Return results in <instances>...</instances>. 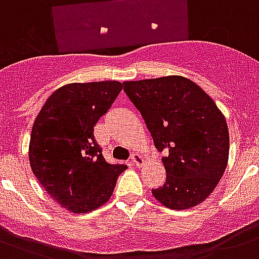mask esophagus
<instances>
[{
    "label": "esophagus",
    "mask_w": 259,
    "mask_h": 259,
    "mask_svg": "<svg viewBox=\"0 0 259 259\" xmlns=\"http://www.w3.org/2000/svg\"><path fill=\"white\" fill-rule=\"evenodd\" d=\"M132 162H133L136 166H141L142 162H144V158H142L138 153H133L132 154Z\"/></svg>",
    "instance_id": "obj_1"
}]
</instances>
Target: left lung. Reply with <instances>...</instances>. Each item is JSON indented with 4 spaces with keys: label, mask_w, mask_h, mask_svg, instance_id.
<instances>
[{
    "label": "left lung",
    "mask_w": 259,
    "mask_h": 259,
    "mask_svg": "<svg viewBox=\"0 0 259 259\" xmlns=\"http://www.w3.org/2000/svg\"><path fill=\"white\" fill-rule=\"evenodd\" d=\"M123 91L141 113L162 162L165 183L152 189L172 209L199 204L212 192L229 161L227 122L215 102L183 76L123 83Z\"/></svg>",
    "instance_id": "obj_1"
}]
</instances>
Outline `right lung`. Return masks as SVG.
<instances>
[{
	"mask_svg": "<svg viewBox=\"0 0 259 259\" xmlns=\"http://www.w3.org/2000/svg\"><path fill=\"white\" fill-rule=\"evenodd\" d=\"M122 87L113 80L66 84L47 99L32 127V172L55 201L75 213L109 200L127 168L106 161L94 136Z\"/></svg>",
	"mask_w": 259,
	"mask_h": 259,
	"instance_id": "add662e5",
	"label": "right lung"
}]
</instances>
